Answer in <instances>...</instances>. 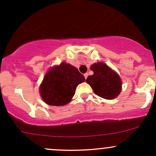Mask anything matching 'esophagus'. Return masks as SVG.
Instances as JSON below:
<instances>
[{"instance_id": "34e87169", "label": "esophagus", "mask_w": 156, "mask_h": 156, "mask_svg": "<svg viewBox=\"0 0 156 156\" xmlns=\"http://www.w3.org/2000/svg\"><path fill=\"white\" fill-rule=\"evenodd\" d=\"M83 76H84V77H85V78H86V79H87V77H88L89 75H88V73H85V74H84Z\"/></svg>"}]
</instances>
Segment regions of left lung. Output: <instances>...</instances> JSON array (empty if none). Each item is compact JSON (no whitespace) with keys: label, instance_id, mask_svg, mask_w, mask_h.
<instances>
[{"label":"left lung","instance_id":"8db88e82","mask_svg":"<svg viewBox=\"0 0 156 156\" xmlns=\"http://www.w3.org/2000/svg\"><path fill=\"white\" fill-rule=\"evenodd\" d=\"M91 69L94 74L87 77L86 81L92 87L97 95L112 100L119 94L122 87L121 79L114 71L101 62L93 64Z\"/></svg>","mask_w":156,"mask_h":156}]
</instances>
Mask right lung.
<instances>
[{
	"label": "right lung",
	"instance_id": "right-lung-1",
	"mask_svg": "<svg viewBox=\"0 0 156 156\" xmlns=\"http://www.w3.org/2000/svg\"><path fill=\"white\" fill-rule=\"evenodd\" d=\"M84 80L85 78L77 68L62 62L45 75L39 89L41 96L48 105H64L74 96L77 86Z\"/></svg>",
	"mask_w": 156,
	"mask_h": 156
}]
</instances>
